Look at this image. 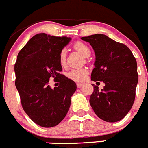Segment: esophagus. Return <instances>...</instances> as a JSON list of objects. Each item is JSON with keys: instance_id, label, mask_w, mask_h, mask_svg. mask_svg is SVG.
Instances as JSON below:
<instances>
[{"instance_id": "esophagus-1", "label": "esophagus", "mask_w": 148, "mask_h": 148, "mask_svg": "<svg viewBox=\"0 0 148 148\" xmlns=\"http://www.w3.org/2000/svg\"><path fill=\"white\" fill-rule=\"evenodd\" d=\"M76 84H77V87H78V88H81V87L83 86V84L82 83H77Z\"/></svg>"}]
</instances>
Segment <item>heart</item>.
I'll return each mask as SVG.
<instances>
[{
	"label": "heart",
	"instance_id": "b5f03b06",
	"mask_svg": "<svg viewBox=\"0 0 148 148\" xmlns=\"http://www.w3.org/2000/svg\"><path fill=\"white\" fill-rule=\"evenodd\" d=\"M73 48L79 52L81 54L83 55L84 57H88L90 55V48L82 42L75 43L73 45ZM66 51L65 49H62L60 51L59 55H58V61L61 66H64L66 64ZM87 75H88V71L86 69L78 68V69L72 70L68 73V77L75 82H83L86 79Z\"/></svg>",
	"mask_w": 148,
	"mask_h": 148
}]
</instances>
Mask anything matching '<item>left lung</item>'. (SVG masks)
Returning a JSON list of instances; mask_svg holds the SVG:
<instances>
[{
  "label": "left lung",
  "mask_w": 148,
  "mask_h": 148,
  "mask_svg": "<svg viewBox=\"0 0 148 148\" xmlns=\"http://www.w3.org/2000/svg\"><path fill=\"white\" fill-rule=\"evenodd\" d=\"M82 39L90 43L95 54L91 80L105 84L101 90L92 84L90 105L101 119L108 122L120 121L135 100L138 80L136 60L126 45L105 35L95 34Z\"/></svg>",
  "instance_id": "obj_1"
}]
</instances>
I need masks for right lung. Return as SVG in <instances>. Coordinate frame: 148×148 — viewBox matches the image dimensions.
I'll use <instances>...</instances> for the list:
<instances>
[{"mask_svg":"<svg viewBox=\"0 0 148 148\" xmlns=\"http://www.w3.org/2000/svg\"><path fill=\"white\" fill-rule=\"evenodd\" d=\"M70 40L37 34L21 49L15 62V86L22 108L32 121L44 127L56 126L64 119L76 90L75 82L60 74L58 55ZM49 78L60 85L51 88Z\"/></svg>","mask_w":148,"mask_h":148,"instance_id":"1","label":"right lung"}]
</instances>
